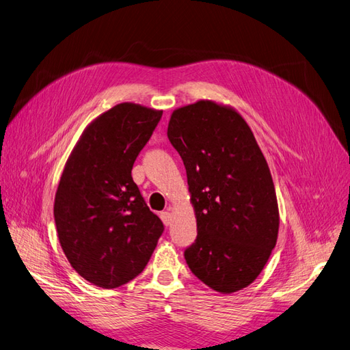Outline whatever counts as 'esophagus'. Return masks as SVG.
Segmentation results:
<instances>
[{
	"mask_svg": "<svg viewBox=\"0 0 350 350\" xmlns=\"http://www.w3.org/2000/svg\"><path fill=\"white\" fill-rule=\"evenodd\" d=\"M161 219H162V221H163V224H165L166 226L171 225V221H172V219H171V211H169V210L162 211V213H161Z\"/></svg>",
	"mask_w": 350,
	"mask_h": 350,
	"instance_id": "obj_1",
	"label": "esophagus"
}]
</instances>
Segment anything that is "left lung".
<instances>
[{"label":"left lung","mask_w":350,"mask_h":350,"mask_svg":"<svg viewBox=\"0 0 350 350\" xmlns=\"http://www.w3.org/2000/svg\"><path fill=\"white\" fill-rule=\"evenodd\" d=\"M167 139L183 157L197 219L184 252L189 270L220 293L247 288L279 234L276 189L250 125L228 105L197 100L172 112Z\"/></svg>","instance_id":"obj_1"}]
</instances>
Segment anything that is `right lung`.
<instances>
[{
    "label": "right lung",
    "instance_id": "obj_1",
    "mask_svg": "<svg viewBox=\"0 0 350 350\" xmlns=\"http://www.w3.org/2000/svg\"><path fill=\"white\" fill-rule=\"evenodd\" d=\"M161 116L139 103L115 105L84 129L59 178L54 217L61 248L99 288L139 276L163 232L131 176Z\"/></svg>",
    "mask_w": 350,
    "mask_h": 350
}]
</instances>
